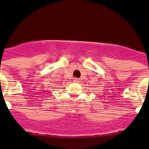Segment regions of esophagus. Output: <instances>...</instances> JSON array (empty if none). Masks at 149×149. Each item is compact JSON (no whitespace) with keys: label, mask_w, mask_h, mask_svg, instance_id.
Here are the masks:
<instances>
[{"label":"esophagus","mask_w":149,"mask_h":149,"mask_svg":"<svg viewBox=\"0 0 149 149\" xmlns=\"http://www.w3.org/2000/svg\"><path fill=\"white\" fill-rule=\"evenodd\" d=\"M79 81V79H74V82H78Z\"/></svg>","instance_id":"esophagus-1"}]
</instances>
